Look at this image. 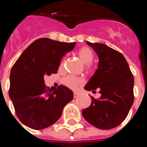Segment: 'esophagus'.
Here are the masks:
<instances>
[{"mask_svg":"<svg viewBox=\"0 0 147 147\" xmlns=\"http://www.w3.org/2000/svg\"><path fill=\"white\" fill-rule=\"evenodd\" d=\"M78 96V93H77V92H74V98H76Z\"/></svg>","mask_w":147,"mask_h":147,"instance_id":"34e87169","label":"esophagus"}]
</instances>
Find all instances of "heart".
Segmentation results:
<instances>
[{"mask_svg": "<svg viewBox=\"0 0 147 147\" xmlns=\"http://www.w3.org/2000/svg\"><path fill=\"white\" fill-rule=\"evenodd\" d=\"M78 57L80 58V59L82 60V62L85 65L91 64L94 59V53L89 47H84L81 48L78 51ZM62 66H63V62H61V64H60V67L62 68ZM86 68L88 69L89 65H87ZM62 82L65 86L69 87V88L76 90L82 84V80L81 78L74 77V76H67V77L63 78Z\"/></svg>", "mask_w": 147, "mask_h": 147, "instance_id": "obj_1", "label": "heart"}]
</instances>
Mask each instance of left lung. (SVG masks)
<instances>
[{
	"instance_id": "left-lung-1",
	"label": "left lung",
	"mask_w": 147,
	"mask_h": 147,
	"mask_svg": "<svg viewBox=\"0 0 147 147\" xmlns=\"http://www.w3.org/2000/svg\"><path fill=\"white\" fill-rule=\"evenodd\" d=\"M86 43L95 51L99 62L85 89H98L101 96H91L92 104L83 110L82 116L97 128L110 130L125 120L134 103V76L121 53L103 43Z\"/></svg>"
}]
</instances>
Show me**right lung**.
Listing matches in <instances>:
<instances>
[{
  "instance_id": "1",
  "label": "right lung",
  "mask_w": 147,
  "mask_h": 147,
  "mask_svg": "<svg viewBox=\"0 0 147 147\" xmlns=\"http://www.w3.org/2000/svg\"><path fill=\"white\" fill-rule=\"evenodd\" d=\"M76 44L40 38L22 53L12 67L9 96L17 117L26 127L42 130L53 125L73 99V92L64 85L53 92L47 91L44 76L57 73L62 57Z\"/></svg>"
}]
</instances>
